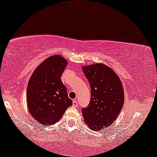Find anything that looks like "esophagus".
Here are the masks:
<instances>
[{
	"label": "esophagus",
	"instance_id": "34e87169",
	"mask_svg": "<svg viewBox=\"0 0 157 157\" xmlns=\"http://www.w3.org/2000/svg\"><path fill=\"white\" fill-rule=\"evenodd\" d=\"M73 106H78V101L76 100L73 101Z\"/></svg>",
	"mask_w": 157,
	"mask_h": 157
}]
</instances>
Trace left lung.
I'll return each mask as SVG.
<instances>
[{
    "mask_svg": "<svg viewBox=\"0 0 157 157\" xmlns=\"http://www.w3.org/2000/svg\"><path fill=\"white\" fill-rule=\"evenodd\" d=\"M91 87L89 106L82 108L84 121L91 129L101 130L114 121L124 101V89L117 74L108 66L96 63L83 68Z\"/></svg>",
    "mask_w": 157,
    "mask_h": 157,
    "instance_id": "obj_1",
    "label": "left lung"
}]
</instances>
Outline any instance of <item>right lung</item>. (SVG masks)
<instances>
[{
  "label": "right lung",
  "instance_id": "right-lung-1",
  "mask_svg": "<svg viewBox=\"0 0 157 157\" xmlns=\"http://www.w3.org/2000/svg\"><path fill=\"white\" fill-rule=\"evenodd\" d=\"M67 61L53 56L36 68L28 83L26 96L29 112L38 123L48 126L61 119L73 102L61 80Z\"/></svg>",
  "mask_w": 157,
  "mask_h": 157
}]
</instances>
